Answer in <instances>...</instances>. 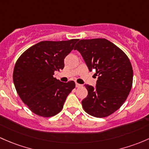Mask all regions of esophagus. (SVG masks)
<instances>
[{
    "instance_id": "1",
    "label": "esophagus",
    "mask_w": 149,
    "mask_h": 149,
    "mask_svg": "<svg viewBox=\"0 0 149 149\" xmlns=\"http://www.w3.org/2000/svg\"><path fill=\"white\" fill-rule=\"evenodd\" d=\"M75 85H76V87H81V86H82V85H79V84H78V83L75 84Z\"/></svg>"
}]
</instances>
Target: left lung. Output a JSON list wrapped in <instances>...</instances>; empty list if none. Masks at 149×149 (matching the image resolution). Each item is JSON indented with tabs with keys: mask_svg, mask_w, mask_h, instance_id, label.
<instances>
[{
	"mask_svg": "<svg viewBox=\"0 0 149 149\" xmlns=\"http://www.w3.org/2000/svg\"><path fill=\"white\" fill-rule=\"evenodd\" d=\"M74 49L97 77L95 87L85 85L88 95L82 101L84 110L94 117L110 116L120 108L131 90L133 73L129 59L105 39H82Z\"/></svg>",
	"mask_w": 149,
	"mask_h": 149,
	"instance_id": "1",
	"label": "left lung"
}]
</instances>
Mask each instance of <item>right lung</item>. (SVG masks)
Returning a JSON list of instances; mask_svg holds the SVG:
<instances>
[{
	"label": "right lung",
	"mask_w": 149,
	"mask_h": 149,
	"mask_svg": "<svg viewBox=\"0 0 149 149\" xmlns=\"http://www.w3.org/2000/svg\"><path fill=\"white\" fill-rule=\"evenodd\" d=\"M79 39L41 41L21 54L14 67L13 79L17 93L33 113L51 117L62 110L74 81L60 82L53 77L63 70L64 59Z\"/></svg>",
	"instance_id": "add662e5"
}]
</instances>
